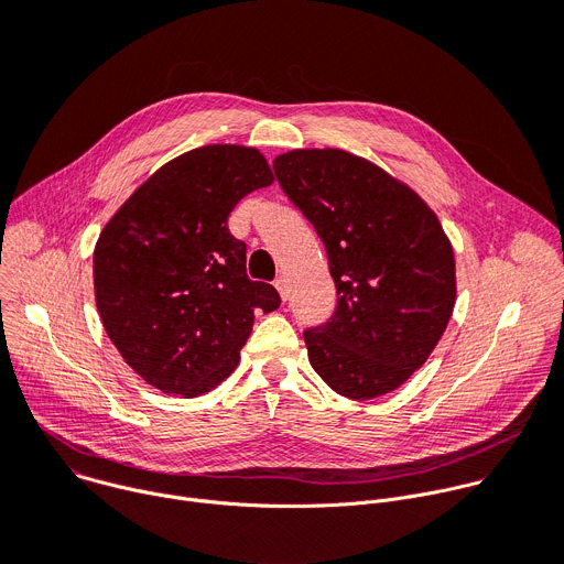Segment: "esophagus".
Listing matches in <instances>:
<instances>
[{
  "instance_id": "obj_1",
  "label": "esophagus",
  "mask_w": 564,
  "mask_h": 564,
  "mask_svg": "<svg viewBox=\"0 0 564 564\" xmlns=\"http://www.w3.org/2000/svg\"><path fill=\"white\" fill-rule=\"evenodd\" d=\"M274 285H276L281 299L285 301V299H288V279H285V274H279V276L274 279Z\"/></svg>"
}]
</instances>
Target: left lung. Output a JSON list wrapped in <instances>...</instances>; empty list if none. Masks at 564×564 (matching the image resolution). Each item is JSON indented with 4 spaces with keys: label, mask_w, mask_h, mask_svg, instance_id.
<instances>
[{
    "label": "left lung",
    "mask_w": 564,
    "mask_h": 564,
    "mask_svg": "<svg viewBox=\"0 0 564 564\" xmlns=\"http://www.w3.org/2000/svg\"><path fill=\"white\" fill-rule=\"evenodd\" d=\"M274 176L324 240L337 288L333 316L303 330L312 368L348 399L399 388L429 359L455 305V259L437 216L341 149L283 153Z\"/></svg>",
    "instance_id": "1"
}]
</instances>
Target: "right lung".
Masks as SVG:
<instances>
[{
  "label": "right lung",
  "mask_w": 564,
  "mask_h": 564,
  "mask_svg": "<svg viewBox=\"0 0 564 564\" xmlns=\"http://www.w3.org/2000/svg\"><path fill=\"white\" fill-rule=\"evenodd\" d=\"M250 147L207 144L160 167L102 229L94 252L96 305L122 359L153 388L196 397L238 364L254 312L279 292L246 272V243L227 218L272 185Z\"/></svg>",
  "instance_id": "1"
}]
</instances>
